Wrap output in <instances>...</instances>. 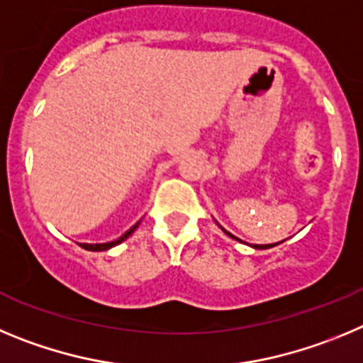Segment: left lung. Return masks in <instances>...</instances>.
<instances>
[{
  "label": "left lung",
  "instance_id": "8db88e82",
  "mask_svg": "<svg viewBox=\"0 0 363 363\" xmlns=\"http://www.w3.org/2000/svg\"><path fill=\"white\" fill-rule=\"evenodd\" d=\"M224 231H226V230H224ZM226 233H228V231H226ZM228 235H230L231 238H237V237H233L231 233H228ZM237 240H238V238H237ZM273 246H275V244H266V246H255V247H257V250H267V247H273Z\"/></svg>",
  "mask_w": 363,
  "mask_h": 363
}]
</instances>
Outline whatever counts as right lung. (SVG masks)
<instances>
[{"label":"right lung","instance_id":"obj_1","mask_svg":"<svg viewBox=\"0 0 363 363\" xmlns=\"http://www.w3.org/2000/svg\"><path fill=\"white\" fill-rule=\"evenodd\" d=\"M137 226H139V222H137L135 226L130 228V230L126 231V233L123 235V237H119V238H117V240H113V242H106V244H81V246H83L84 250H88V251H104V250H110V247L117 246V244H121V242H123V240H126V238H128L130 235H132L133 231H135Z\"/></svg>","mask_w":363,"mask_h":363}]
</instances>
